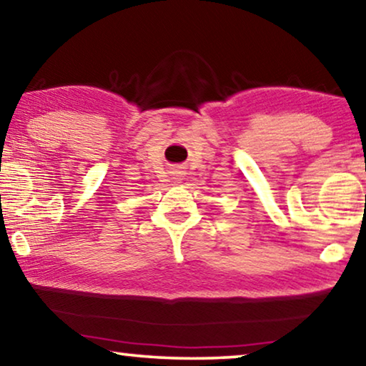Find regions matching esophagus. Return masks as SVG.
I'll return each instance as SVG.
<instances>
[{
	"instance_id": "obj_1",
	"label": "esophagus",
	"mask_w": 366,
	"mask_h": 366,
	"mask_svg": "<svg viewBox=\"0 0 366 366\" xmlns=\"http://www.w3.org/2000/svg\"><path fill=\"white\" fill-rule=\"evenodd\" d=\"M174 179H176V181H182V172L177 171L176 172V177H174Z\"/></svg>"
}]
</instances>
